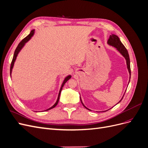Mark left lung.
<instances>
[{"label": "left lung", "instance_id": "1", "mask_svg": "<svg viewBox=\"0 0 148 148\" xmlns=\"http://www.w3.org/2000/svg\"><path fill=\"white\" fill-rule=\"evenodd\" d=\"M107 44H109V45H110V46H112L113 47H115L116 49H117V50L121 53V54H122L125 57V60H126V62H127V69H128V70L129 71L130 79V75H131L130 61L129 54H128V51L127 50V49L125 48V47L123 46V44L122 43V42L120 41L119 38L117 36V35H115V34H112V35L110 36L109 39H108V41H107ZM124 95H125V94H124ZM123 97L122 98V99H121V100L118 103H119L122 100ZM80 100H81V102L82 103V104L85 107V108L89 110H91L90 109H89L88 108H87V107L83 104V102H82V101L81 99V97H80ZM118 103H117V104H118ZM104 112H106V111H104Z\"/></svg>", "mask_w": 148, "mask_h": 148}]
</instances>
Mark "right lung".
<instances>
[{
  "label": "right lung",
  "mask_w": 148,
  "mask_h": 148,
  "mask_svg": "<svg viewBox=\"0 0 148 148\" xmlns=\"http://www.w3.org/2000/svg\"><path fill=\"white\" fill-rule=\"evenodd\" d=\"M34 33V29L31 30L30 33H29V34H28V35L27 36H26V38H25L23 40H22V41L18 44V45L17 47L16 48L15 51V52H14V54H13V59H12V63H11V65H10V77H11V74H12V71L13 67V65H14L15 62V60H16V57H17L18 54V53H19L20 51L21 50V49L24 47V46L25 45V44L29 41V40L31 38V37L33 36ZM70 78H71V75L67 76V77H66L65 78V79L64 80L63 83H62V86H61V88H60V91H59V95H58L57 100L55 104H53L51 107H50V108H49V109H47V110H44V111H47V110H50V109L53 108V107H55L57 105L58 102H59V97H60V92H61L62 89V88H63V87H64V84H65V83H66L67 81H68V80H69Z\"/></svg>",
  "instance_id": "obj_1"
}]
</instances>
